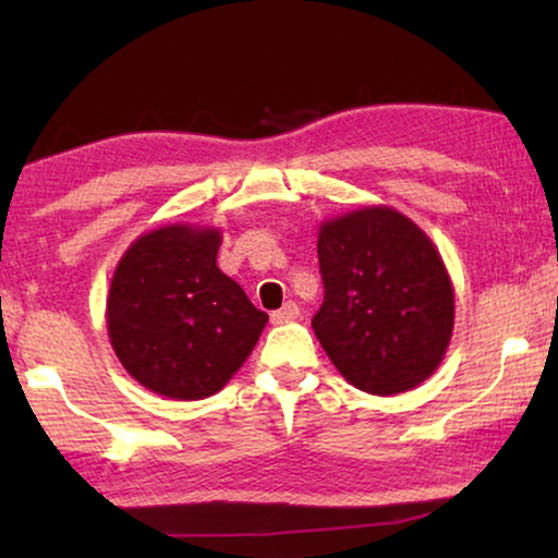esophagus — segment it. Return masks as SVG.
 <instances>
[{
    "label": "esophagus",
    "instance_id": "obj_1",
    "mask_svg": "<svg viewBox=\"0 0 558 558\" xmlns=\"http://www.w3.org/2000/svg\"><path fill=\"white\" fill-rule=\"evenodd\" d=\"M299 318V306L294 304V301H287L284 306L279 308V312H274L271 314V324H291V322H296Z\"/></svg>",
    "mask_w": 558,
    "mask_h": 558
}]
</instances>
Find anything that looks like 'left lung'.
Segmentation results:
<instances>
[{
	"mask_svg": "<svg viewBox=\"0 0 558 558\" xmlns=\"http://www.w3.org/2000/svg\"><path fill=\"white\" fill-rule=\"evenodd\" d=\"M324 304L314 333L341 376L371 396L417 388L440 368L454 287L413 219L365 205L318 225Z\"/></svg>",
	"mask_w": 558,
	"mask_h": 558,
	"instance_id": "1",
	"label": "left lung"
}]
</instances>
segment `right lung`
Returning <instances> with one entry per match:
<instances>
[{
  "instance_id": "obj_1",
  "label": "right lung",
  "mask_w": 558,
  "mask_h": 558,
  "mask_svg": "<svg viewBox=\"0 0 558 558\" xmlns=\"http://www.w3.org/2000/svg\"><path fill=\"white\" fill-rule=\"evenodd\" d=\"M222 230L170 222L118 259L106 296L108 341L128 376L170 400L222 390L269 316L217 267Z\"/></svg>"
}]
</instances>
